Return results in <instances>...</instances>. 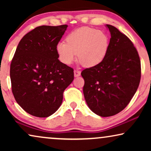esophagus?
Listing matches in <instances>:
<instances>
[{"label": "esophagus", "mask_w": 151, "mask_h": 151, "mask_svg": "<svg viewBox=\"0 0 151 151\" xmlns=\"http://www.w3.org/2000/svg\"><path fill=\"white\" fill-rule=\"evenodd\" d=\"M80 74H81V72L79 70H74V76L75 77H78L80 76Z\"/></svg>", "instance_id": "obj_1"}]
</instances>
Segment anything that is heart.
Listing matches in <instances>:
<instances>
[{"label":"heart","mask_w":151,"mask_h":151,"mask_svg":"<svg viewBox=\"0 0 151 151\" xmlns=\"http://www.w3.org/2000/svg\"><path fill=\"white\" fill-rule=\"evenodd\" d=\"M109 38L103 31L96 29L81 27L69 33L66 42L56 45L59 59L66 65L74 61L77 53L78 59L86 67H93L104 60L108 53Z\"/></svg>","instance_id":"1"}]
</instances>
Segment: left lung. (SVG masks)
I'll use <instances>...</instances> for the list:
<instances>
[{"label":"left lung","mask_w":151,"mask_h":151,"mask_svg":"<svg viewBox=\"0 0 151 151\" xmlns=\"http://www.w3.org/2000/svg\"><path fill=\"white\" fill-rule=\"evenodd\" d=\"M106 26L111 36L106 57L81 73L86 104L101 117L122 111L137 91L141 78V63L133 42L116 27Z\"/></svg>","instance_id":"1"}]
</instances>
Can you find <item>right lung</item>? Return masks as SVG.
<instances>
[{
  "mask_svg": "<svg viewBox=\"0 0 151 151\" xmlns=\"http://www.w3.org/2000/svg\"><path fill=\"white\" fill-rule=\"evenodd\" d=\"M68 25H42L24 35L10 65L12 90L29 114L47 117L63 102V92L73 80V69L58 60L56 45Z\"/></svg>",
  "mask_w": 151,
  "mask_h": 151,
  "instance_id": "add662e5",
  "label": "right lung"
}]
</instances>
